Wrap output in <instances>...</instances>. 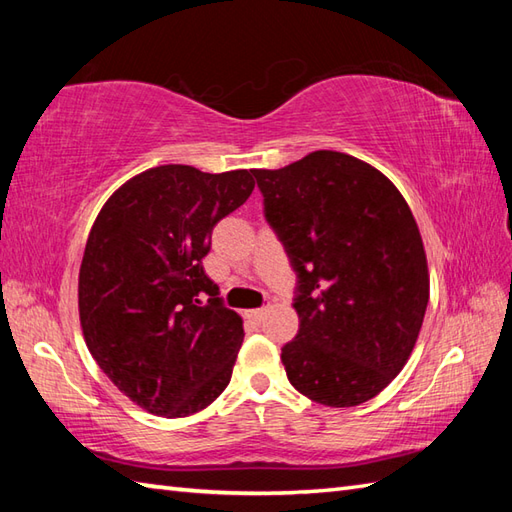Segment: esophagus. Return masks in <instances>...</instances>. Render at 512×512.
Segmentation results:
<instances>
[{
	"label": "esophagus",
	"instance_id": "obj_1",
	"mask_svg": "<svg viewBox=\"0 0 512 512\" xmlns=\"http://www.w3.org/2000/svg\"><path fill=\"white\" fill-rule=\"evenodd\" d=\"M248 317L253 319L255 323H262L264 321V317H266V308H257V310H250L248 312Z\"/></svg>",
	"mask_w": 512,
	"mask_h": 512
}]
</instances>
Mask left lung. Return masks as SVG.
I'll return each mask as SVG.
<instances>
[{"mask_svg":"<svg viewBox=\"0 0 512 512\" xmlns=\"http://www.w3.org/2000/svg\"><path fill=\"white\" fill-rule=\"evenodd\" d=\"M253 176L297 273L299 332L281 347L290 385L319 405H361L405 367L429 303L409 204L378 169L341 151Z\"/></svg>","mask_w":512,"mask_h":512,"instance_id":"1","label":"left lung"}]
</instances>
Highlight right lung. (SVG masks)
Returning <instances> with one entry per match:
<instances>
[{"label": "right lung", "instance_id": "1", "mask_svg": "<svg viewBox=\"0 0 512 512\" xmlns=\"http://www.w3.org/2000/svg\"><path fill=\"white\" fill-rule=\"evenodd\" d=\"M253 189L246 169L162 165L127 180L96 217L79 273L83 336L107 378L149 413L191 416L231 380L242 317L224 308L202 259L213 226Z\"/></svg>", "mask_w": 512, "mask_h": 512}]
</instances>
